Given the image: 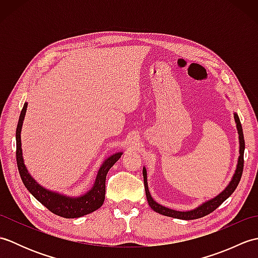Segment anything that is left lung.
<instances>
[{"instance_id": "8db88e82", "label": "left lung", "mask_w": 258, "mask_h": 258, "mask_svg": "<svg viewBox=\"0 0 258 258\" xmlns=\"http://www.w3.org/2000/svg\"><path fill=\"white\" fill-rule=\"evenodd\" d=\"M234 119H235V123H236V128H237L238 140H239V156H238L236 169H235V173L233 175L231 182L228 183V185L226 186L225 189L222 190L221 193L218 194L217 196L214 197V199L204 202L200 206H197L196 208H194V210L185 211V212L175 211V210H172V208H168V207H165V206H163L161 204H158L157 202L153 200V197H152L150 190H149V185H147L146 168L143 167V177H144L146 199H147V202H149V205L151 206L153 211H155L156 213H160V214H162V215L178 218V220H185V221L196 220V218L204 217V216L208 215L210 213H212L213 211H215L216 208L220 206L223 202H225L228 199V197L233 194V191L235 190V188L237 187V185H238L239 180H240V177H242V174H243L244 150H245V141H244L242 124H240L239 117H238V115L236 113H234Z\"/></svg>"}]
</instances>
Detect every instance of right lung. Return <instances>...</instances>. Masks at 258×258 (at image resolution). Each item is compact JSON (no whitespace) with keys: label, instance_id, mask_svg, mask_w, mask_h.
I'll list each match as a JSON object with an SVG mask.
<instances>
[{"label":"right lung","instance_id":"obj_1","mask_svg":"<svg viewBox=\"0 0 258 258\" xmlns=\"http://www.w3.org/2000/svg\"><path fill=\"white\" fill-rule=\"evenodd\" d=\"M26 108L27 103H24L19 118L18 127H16V162H18L22 182L25 185L27 190L48 211L64 218H78L98 210L105 200V180L107 172L119 160L123 152L115 153V154H112L104 160L97 172L94 184L85 194H82L81 196H68L43 187L27 171L23 160V153H22L21 131Z\"/></svg>","mask_w":258,"mask_h":258}]
</instances>
